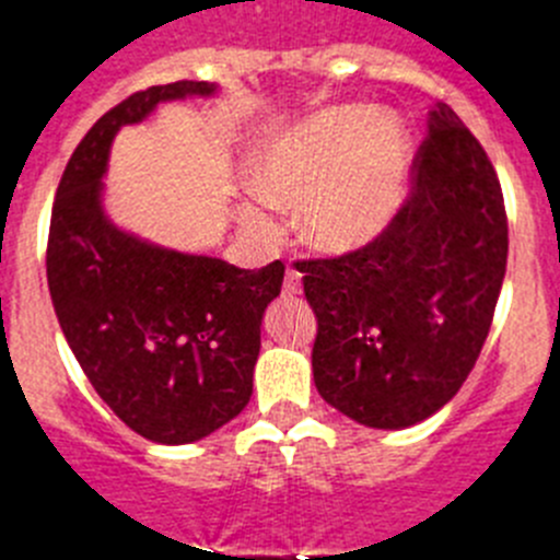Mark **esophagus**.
<instances>
[{
	"instance_id": "obj_1",
	"label": "esophagus",
	"mask_w": 560,
	"mask_h": 560,
	"mask_svg": "<svg viewBox=\"0 0 560 560\" xmlns=\"http://www.w3.org/2000/svg\"><path fill=\"white\" fill-rule=\"evenodd\" d=\"M303 291V275L294 269V266H289L285 269V277H283V294H300Z\"/></svg>"
}]
</instances>
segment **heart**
<instances>
[{
	"instance_id": "obj_1",
	"label": "heart",
	"mask_w": 560,
	"mask_h": 560,
	"mask_svg": "<svg viewBox=\"0 0 560 560\" xmlns=\"http://www.w3.org/2000/svg\"><path fill=\"white\" fill-rule=\"evenodd\" d=\"M409 140L393 117L368 106H336L285 128L266 145L252 182L275 207L300 205V232L323 252L370 244L393 219L407 179ZM249 232L271 237L264 205L241 207Z\"/></svg>"
}]
</instances>
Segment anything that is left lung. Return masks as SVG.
I'll return each mask as SVG.
<instances>
[{
    "mask_svg": "<svg viewBox=\"0 0 560 560\" xmlns=\"http://www.w3.org/2000/svg\"><path fill=\"white\" fill-rule=\"evenodd\" d=\"M508 266L497 167L448 103L409 167V192L359 249L296 260L316 314V389L373 429L446 407L474 370Z\"/></svg>",
    "mask_w": 560,
    "mask_h": 560,
    "instance_id": "8db88e82",
    "label": "left lung"
}]
</instances>
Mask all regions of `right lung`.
<instances>
[{
	"label": "right lung",
	"instance_id": "1",
	"mask_svg": "<svg viewBox=\"0 0 560 560\" xmlns=\"http://www.w3.org/2000/svg\"><path fill=\"white\" fill-rule=\"evenodd\" d=\"M176 81L108 108L69 156L47 237V283L78 364L112 412L153 443H192L249 404L260 319L285 266L237 269L114 230L101 210L112 137L160 101L210 95Z\"/></svg>",
	"mask_w": 560,
	"mask_h": 560
}]
</instances>
